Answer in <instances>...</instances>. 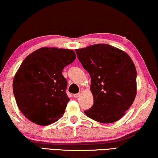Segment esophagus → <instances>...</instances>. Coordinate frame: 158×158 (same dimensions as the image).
Returning a JSON list of instances; mask_svg holds the SVG:
<instances>
[{
	"mask_svg": "<svg viewBox=\"0 0 158 158\" xmlns=\"http://www.w3.org/2000/svg\"><path fill=\"white\" fill-rule=\"evenodd\" d=\"M81 92H80V93H78V94H74V95H73V96H74L75 98H78V97L80 96V95H81Z\"/></svg>",
	"mask_w": 158,
	"mask_h": 158,
	"instance_id": "obj_1",
	"label": "esophagus"
}]
</instances>
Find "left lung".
I'll return each instance as SVG.
<instances>
[{"instance_id":"1","label":"left lung","mask_w":158,"mask_h":158,"mask_svg":"<svg viewBox=\"0 0 158 158\" xmlns=\"http://www.w3.org/2000/svg\"><path fill=\"white\" fill-rule=\"evenodd\" d=\"M91 78L94 105L84 113L96 122L110 124L120 119L137 94V70L124 51L107 44L75 49Z\"/></svg>"}]
</instances>
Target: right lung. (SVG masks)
<instances>
[{"mask_svg": "<svg viewBox=\"0 0 158 158\" xmlns=\"http://www.w3.org/2000/svg\"><path fill=\"white\" fill-rule=\"evenodd\" d=\"M75 57L71 49L42 47L23 60L14 76L13 91L28 119L45 126L62 117L70 101L62 70Z\"/></svg>", "mask_w": 158, "mask_h": 158, "instance_id": "obj_1", "label": "right lung"}]
</instances>
